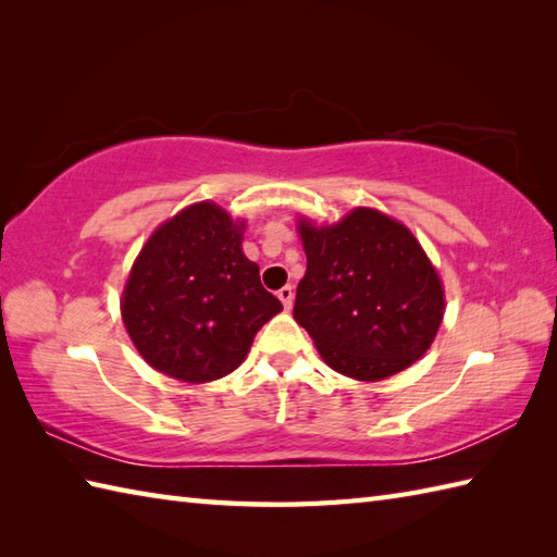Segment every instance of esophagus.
Returning <instances> with one entry per match:
<instances>
[{
    "label": "esophagus",
    "instance_id": "esophagus-1",
    "mask_svg": "<svg viewBox=\"0 0 557 557\" xmlns=\"http://www.w3.org/2000/svg\"><path fill=\"white\" fill-rule=\"evenodd\" d=\"M277 297H280V301H282V306H285V311H289L292 304H294V289H292V285L282 287V289L277 292Z\"/></svg>",
    "mask_w": 557,
    "mask_h": 557
}]
</instances>
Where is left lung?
Masks as SVG:
<instances>
[{
    "instance_id": "8db88e82",
    "label": "left lung",
    "mask_w": 557,
    "mask_h": 557,
    "mask_svg": "<svg viewBox=\"0 0 557 557\" xmlns=\"http://www.w3.org/2000/svg\"><path fill=\"white\" fill-rule=\"evenodd\" d=\"M306 275L294 321L330 369L383 381L421 359L445 313L433 263L405 224L354 208L330 227L299 220Z\"/></svg>"
}]
</instances>
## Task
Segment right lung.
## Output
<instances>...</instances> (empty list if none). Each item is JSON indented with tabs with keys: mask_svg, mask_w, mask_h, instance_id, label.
<instances>
[{
	"mask_svg": "<svg viewBox=\"0 0 557 557\" xmlns=\"http://www.w3.org/2000/svg\"><path fill=\"white\" fill-rule=\"evenodd\" d=\"M244 227L203 200L160 224L140 248L122 294V318L156 371L184 383L218 381L282 311L242 251Z\"/></svg>",
	"mask_w": 557,
	"mask_h": 557,
	"instance_id": "add662e5",
	"label": "right lung"
}]
</instances>
